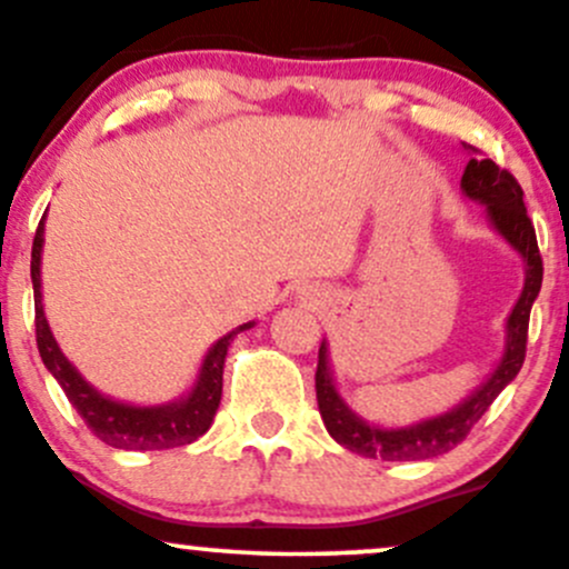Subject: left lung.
I'll use <instances>...</instances> for the list:
<instances>
[{"label":"left lung","instance_id":"left-lung-1","mask_svg":"<svg viewBox=\"0 0 569 569\" xmlns=\"http://www.w3.org/2000/svg\"><path fill=\"white\" fill-rule=\"evenodd\" d=\"M462 194L481 206H487V219L492 230L513 248L525 262V286H521L519 299H516L511 316L506 321V348L498 367L487 377L471 396L462 398L457 407L443 415L428 417V420L411 422L403 428H382L358 417L345 398L339 396L335 375L329 363V345L326 339L318 350V371H316V396L318 409H321L323 426L331 439L342 443L350 452L375 457V460H428L439 457L468 436L489 403L500 396V390L519 375L525 363L527 350V326H530L532 302L538 299L540 283H543V259L538 251V238L535 227L525 208V192L511 173L502 171L489 158H471L462 173Z\"/></svg>","mask_w":569,"mask_h":569}]
</instances>
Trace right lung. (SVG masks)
Masks as SVG:
<instances>
[{
    "instance_id": "1",
    "label": "right lung",
    "mask_w": 569,
    "mask_h": 569,
    "mask_svg": "<svg viewBox=\"0 0 569 569\" xmlns=\"http://www.w3.org/2000/svg\"><path fill=\"white\" fill-rule=\"evenodd\" d=\"M42 246H44V217L39 221L34 246H31V283H34V310H37V348L42 363L56 377L63 393L88 426L103 443L114 449H173L200 439L211 428L221 401V375H224V358L232 337L251 329L248 321L238 329L213 342V348L202 358L198 380L187 396L176 401L158 403V407H136V403L114 401V398L98 393L74 363L58 348L53 331L42 307Z\"/></svg>"
}]
</instances>
